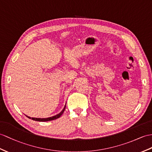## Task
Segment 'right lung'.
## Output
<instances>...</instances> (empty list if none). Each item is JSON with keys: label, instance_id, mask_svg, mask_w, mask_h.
Segmentation results:
<instances>
[{"label": "right lung", "instance_id": "obj_1", "mask_svg": "<svg viewBox=\"0 0 152 152\" xmlns=\"http://www.w3.org/2000/svg\"><path fill=\"white\" fill-rule=\"evenodd\" d=\"M65 108H66V106H64V108H63V110H62L61 111V112L59 113L58 114L56 115L55 116H53V117H48V118H44V119H40V118H33V117H28L27 116L29 119H31L33 121H40V122H44V121H53V120H55V119H58V118L60 117L62 114L64 113V110H65Z\"/></svg>", "mask_w": 152, "mask_h": 152}]
</instances>
